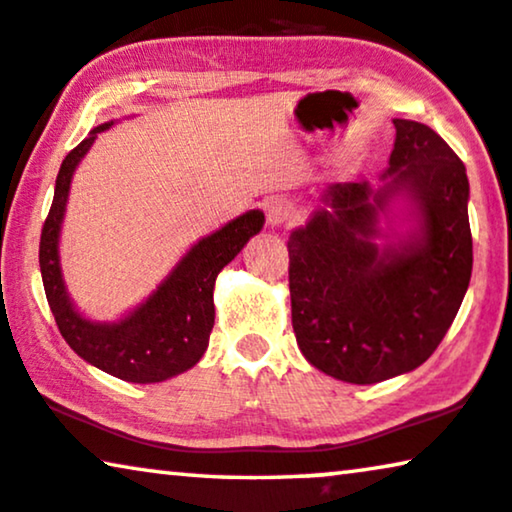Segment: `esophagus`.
<instances>
[{
  "label": "esophagus",
  "mask_w": 512,
  "mask_h": 512,
  "mask_svg": "<svg viewBox=\"0 0 512 512\" xmlns=\"http://www.w3.org/2000/svg\"><path fill=\"white\" fill-rule=\"evenodd\" d=\"M266 222H269L271 227H278V225H285V222H290L294 218V206L292 201H287L283 197H273L266 201Z\"/></svg>",
  "instance_id": "1"
}]
</instances>
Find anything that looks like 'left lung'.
<instances>
[{
	"label": "left lung",
	"mask_w": 512,
	"mask_h": 512,
	"mask_svg": "<svg viewBox=\"0 0 512 512\" xmlns=\"http://www.w3.org/2000/svg\"><path fill=\"white\" fill-rule=\"evenodd\" d=\"M385 185L334 183L290 250L292 327L315 369L373 385L427 362L469 290L473 239L466 167L434 129L394 120ZM394 196L418 229L378 247L377 218Z\"/></svg>",
	"instance_id": "1"
}]
</instances>
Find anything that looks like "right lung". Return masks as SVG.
<instances>
[{
	"mask_svg": "<svg viewBox=\"0 0 512 512\" xmlns=\"http://www.w3.org/2000/svg\"><path fill=\"white\" fill-rule=\"evenodd\" d=\"M104 122L92 129L71 153L64 157L55 181V197L41 229L39 266L43 290L57 329L69 348L111 376L127 383H162L192 369L208 348L215 322L213 287L215 278L241 248L264 225L262 211H248L218 232L190 248L167 280L120 322L85 320L71 304L60 271V227L69 199V185L78 162L83 160L97 134L109 129Z\"/></svg>",
	"mask_w": 512,
	"mask_h": 512,
	"instance_id": "right-lung-1",
	"label": "right lung"
}]
</instances>
